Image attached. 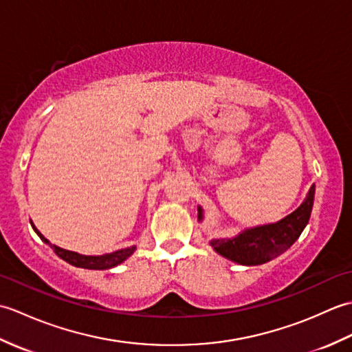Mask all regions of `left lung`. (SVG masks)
I'll use <instances>...</instances> for the list:
<instances>
[{
    "mask_svg": "<svg viewBox=\"0 0 352 352\" xmlns=\"http://www.w3.org/2000/svg\"><path fill=\"white\" fill-rule=\"evenodd\" d=\"M313 201H315V184H311L301 206L286 218L274 223L246 228L234 237L212 239V248L222 257L245 266H257L271 261L289 250L301 236L302 230L309 223ZM203 218V207L198 206V221L201 222Z\"/></svg>",
    "mask_w": 352,
    "mask_h": 352,
    "instance_id": "left-lung-1",
    "label": "left lung"
}]
</instances>
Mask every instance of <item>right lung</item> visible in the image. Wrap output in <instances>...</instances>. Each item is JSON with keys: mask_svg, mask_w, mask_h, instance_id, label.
Returning <instances> with one entry per match:
<instances>
[{"mask_svg": "<svg viewBox=\"0 0 352 352\" xmlns=\"http://www.w3.org/2000/svg\"><path fill=\"white\" fill-rule=\"evenodd\" d=\"M32 223L33 230L36 231V234L41 237V241L45 242L47 245H50L54 252L57 254L58 257L62 260L68 261L69 265L72 266H77V267H85V269H96V271H102V269H110V267H115L118 265H121L122 261H125L129 258L131 254L136 251V246H130V248H124V250H118L115 252H109V254H102V256H83V254H78L76 251H68V250H63L60 246L57 245H52L48 239H45L42 236V233L39 230L34 227V223L30 221Z\"/></svg>", "mask_w": 352, "mask_h": 352, "instance_id": "add662e5", "label": "right lung"}]
</instances>
